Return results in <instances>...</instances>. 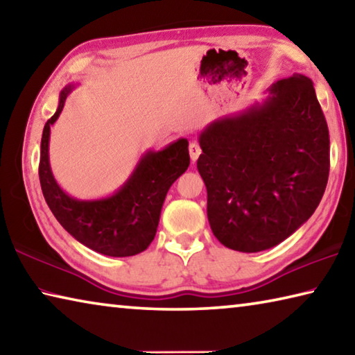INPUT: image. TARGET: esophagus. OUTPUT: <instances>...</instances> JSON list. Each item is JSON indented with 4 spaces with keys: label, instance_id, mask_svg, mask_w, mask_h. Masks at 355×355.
<instances>
[{
    "label": "esophagus",
    "instance_id": "esophagus-1",
    "mask_svg": "<svg viewBox=\"0 0 355 355\" xmlns=\"http://www.w3.org/2000/svg\"><path fill=\"white\" fill-rule=\"evenodd\" d=\"M200 153H202V150L199 147V144H197L196 141H191V144H189V156H191V159L196 161L197 158H199Z\"/></svg>",
    "mask_w": 355,
    "mask_h": 355
}]
</instances>
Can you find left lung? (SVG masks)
I'll list each match as a JSON object with an SVG mask.
<instances>
[{
	"label": "left lung",
	"instance_id": "left-lung-1",
	"mask_svg": "<svg viewBox=\"0 0 355 355\" xmlns=\"http://www.w3.org/2000/svg\"><path fill=\"white\" fill-rule=\"evenodd\" d=\"M199 144L208 222L225 248L271 249L320 205L329 178V128L305 75L275 81L261 103L208 123Z\"/></svg>",
	"mask_w": 355,
	"mask_h": 355
}]
</instances>
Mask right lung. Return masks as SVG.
Returning <instances> with one entry per match:
<instances>
[{"instance_id":"obj_1","label":"right lung","mask_w":355,"mask_h":355,"mask_svg":"<svg viewBox=\"0 0 355 355\" xmlns=\"http://www.w3.org/2000/svg\"><path fill=\"white\" fill-rule=\"evenodd\" d=\"M78 84H67L59 94L55 116L48 119L40 142L39 178L44 197L59 224L76 241L107 257H131L148 248L156 235L167 191L189 166L188 139L180 137L163 150H148L127 182L107 197L80 200L58 184L50 166V131L69 94Z\"/></svg>"}]
</instances>
